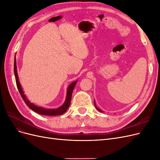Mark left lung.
<instances>
[{
	"label": "left lung",
	"mask_w": 160,
	"mask_h": 160,
	"mask_svg": "<svg viewBox=\"0 0 160 160\" xmlns=\"http://www.w3.org/2000/svg\"><path fill=\"white\" fill-rule=\"evenodd\" d=\"M94 104H95V108H96V109H98V111H100V112H103V111H101V109H99V108H97V107H96V105H95V101H94Z\"/></svg>",
	"instance_id": "left-lung-1"
}]
</instances>
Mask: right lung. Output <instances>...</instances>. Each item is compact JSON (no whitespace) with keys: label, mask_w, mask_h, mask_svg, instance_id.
I'll return each instance as SVG.
<instances>
[{"label":"right lung","mask_w":160,"mask_h":160,"mask_svg":"<svg viewBox=\"0 0 160 160\" xmlns=\"http://www.w3.org/2000/svg\"><path fill=\"white\" fill-rule=\"evenodd\" d=\"M17 62H16V59L14 58V76H15V79H16V83L17 85L18 89L19 91V93L21 95L22 98L23 99L25 103L27 104L28 108L31 109L32 111H35L36 113L41 114V115H60L63 114L65 113L67 110L68 109L70 106L71 103V95L72 91H73V89L75 88V86L77 83V81H75L68 87L67 88V97H66V99L65 103L62 104L61 107L58 108L57 109H45L41 107H38V106L35 105V104H33L31 103L28 100L27 98V97L24 94V92L22 89L21 85L20 84V82H19L18 78V75H17Z\"/></svg>","instance_id":"obj_1"}]
</instances>
